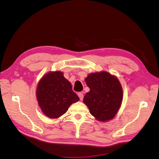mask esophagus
Segmentation results:
<instances>
[{
	"label": "esophagus",
	"mask_w": 159,
	"mask_h": 159,
	"mask_svg": "<svg viewBox=\"0 0 159 159\" xmlns=\"http://www.w3.org/2000/svg\"><path fill=\"white\" fill-rule=\"evenodd\" d=\"M78 95L79 96L80 100H83V99H84V94L81 93V92H80V93H78Z\"/></svg>",
	"instance_id": "34e87169"
}]
</instances>
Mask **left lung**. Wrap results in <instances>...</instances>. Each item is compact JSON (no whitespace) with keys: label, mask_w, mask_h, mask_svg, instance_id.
<instances>
[{"label":"left lung","mask_w":159,"mask_h":159,"mask_svg":"<svg viewBox=\"0 0 159 159\" xmlns=\"http://www.w3.org/2000/svg\"><path fill=\"white\" fill-rule=\"evenodd\" d=\"M90 91L84 102L90 113L100 121L112 119L121 107L123 89L119 81L107 71L90 74L85 78Z\"/></svg>","instance_id":"left-lung-1"}]
</instances>
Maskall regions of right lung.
I'll list each match as a JSON object with an SVG mask.
<instances>
[{
  "label": "right lung",
  "instance_id": "obj_1",
  "mask_svg": "<svg viewBox=\"0 0 159 159\" xmlns=\"http://www.w3.org/2000/svg\"><path fill=\"white\" fill-rule=\"evenodd\" d=\"M36 98L42 112L52 119L61 116L71 103L80 99L61 71L50 72L43 77L38 85Z\"/></svg>",
  "mask_w": 159,
  "mask_h": 159
}]
</instances>
